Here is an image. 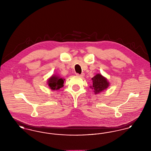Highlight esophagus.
<instances>
[{
    "label": "esophagus",
    "mask_w": 151,
    "mask_h": 151,
    "mask_svg": "<svg viewBox=\"0 0 151 151\" xmlns=\"http://www.w3.org/2000/svg\"><path fill=\"white\" fill-rule=\"evenodd\" d=\"M76 75H77V76H78L81 77V78H83V77H84V73H81V74H80V75H79V73H77V74H76Z\"/></svg>",
    "instance_id": "obj_1"
}]
</instances>
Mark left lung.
<instances>
[{"instance_id": "left-lung-1", "label": "left lung", "mask_w": 151, "mask_h": 151, "mask_svg": "<svg viewBox=\"0 0 151 151\" xmlns=\"http://www.w3.org/2000/svg\"><path fill=\"white\" fill-rule=\"evenodd\" d=\"M93 85L90 88L93 90L95 94L100 93L101 92L106 90L110 86V83L108 79L102 76L100 73H97L92 78Z\"/></svg>"}]
</instances>
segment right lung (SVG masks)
<instances>
[{"label": "right lung", "mask_w": 151, "mask_h": 151, "mask_svg": "<svg viewBox=\"0 0 151 151\" xmlns=\"http://www.w3.org/2000/svg\"><path fill=\"white\" fill-rule=\"evenodd\" d=\"M65 79L57 75H52L47 79V83L49 88L52 90H58L63 86Z\"/></svg>", "instance_id": "1"}]
</instances>
